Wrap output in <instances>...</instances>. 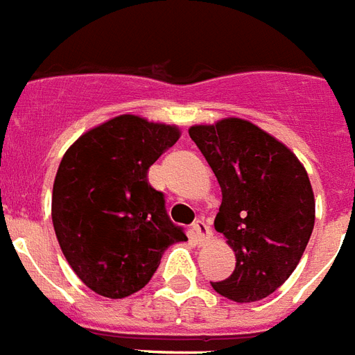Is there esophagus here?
<instances>
[{"label":"esophagus","mask_w":355,"mask_h":355,"mask_svg":"<svg viewBox=\"0 0 355 355\" xmlns=\"http://www.w3.org/2000/svg\"><path fill=\"white\" fill-rule=\"evenodd\" d=\"M191 231H193V236L199 243L207 242L208 238H210V227L207 225V221L197 220L193 225H191Z\"/></svg>","instance_id":"34e87169"}]
</instances>
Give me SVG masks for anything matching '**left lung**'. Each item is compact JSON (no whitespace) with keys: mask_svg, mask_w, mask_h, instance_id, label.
I'll return each instance as SVG.
<instances>
[{"mask_svg":"<svg viewBox=\"0 0 355 355\" xmlns=\"http://www.w3.org/2000/svg\"><path fill=\"white\" fill-rule=\"evenodd\" d=\"M221 188L214 227L234 250L236 268L214 291L238 304L259 302L285 283L315 227L309 177L288 148L255 124L225 119L191 126Z\"/></svg>","mask_w":355,"mask_h":355,"instance_id":"8db88e82","label":"left lung"}]
</instances>
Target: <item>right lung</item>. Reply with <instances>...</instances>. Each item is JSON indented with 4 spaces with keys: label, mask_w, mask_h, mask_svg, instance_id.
<instances>
[{
    "label": "right lung",
    "mask_w": 355,
    "mask_h": 355,
    "mask_svg": "<svg viewBox=\"0 0 355 355\" xmlns=\"http://www.w3.org/2000/svg\"><path fill=\"white\" fill-rule=\"evenodd\" d=\"M177 126L121 115L83 134L59 164L51 221L64 259L100 296L141 291L164 251L188 240L148 167L177 143Z\"/></svg>",
    "instance_id": "add662e5"
}]
</instances>
